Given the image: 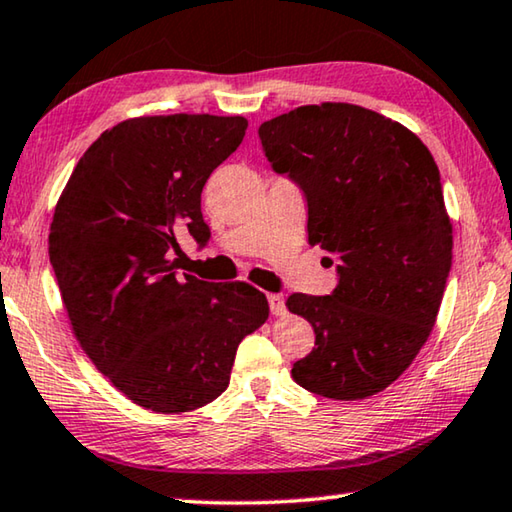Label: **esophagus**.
Masks as SVG:
<instances>
[{
	"instance_id": "1",
	"label": "esophagus",
	"mask_w": 512,
	"mask_h": 512,
	"mask_svg": "<svg viewBox=\"0 0 512 512\" xmlns=\"http://www.w3.org/2000/svg\"><path fill=\"white\" fill-rule=\"evenodd\" d=\"M266 298H269V307H271V312H273L275 316H282V314L287 312L285 296H282V294H269Z\"/></svg>"
}]
</instances>
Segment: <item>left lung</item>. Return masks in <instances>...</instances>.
<instances>
[{
  "label": "left lung",
  "instance_id": "1",
  "mask_svg": "<svg viewBox=\"0 0 512 512\" xmlns=\"http://www.w3.org/2000/svg\"><path fill=\"white\" fill-rule=\"evenodd\" d=\"M259 141L275 173L303 191L310 243L337 269L330 296L287 298L316 337L291 376L335 401L383 392L426 344L451 271L433 154L410 129L344 102L266 120Z\"/></svg>",
  "mask_w": 512,
  "mask_h": 512
}]
</instances>
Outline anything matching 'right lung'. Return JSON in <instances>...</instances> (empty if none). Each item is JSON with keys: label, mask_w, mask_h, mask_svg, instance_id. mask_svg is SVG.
Returning <instances> with one entry per match:
<instances>
[{"label": "right lung", "mask_w": 512, "mask_h": 512, "mask_svg": "<svg viewBox=\"0 0 512 512\" xmlns=\"http://www.w3.org/2000/svg\"><path fill=\"white\" fill-rule=\"evenodd\" d=\"M241 116L132 118L104 132L54 209L50 262L88 358L129 401L189 412L230 385L241 339L269 319L246 282L177 273V234L205 246L200 193L246 136Z\"/></svg>", "instance_id": "1"}]
</instances>
